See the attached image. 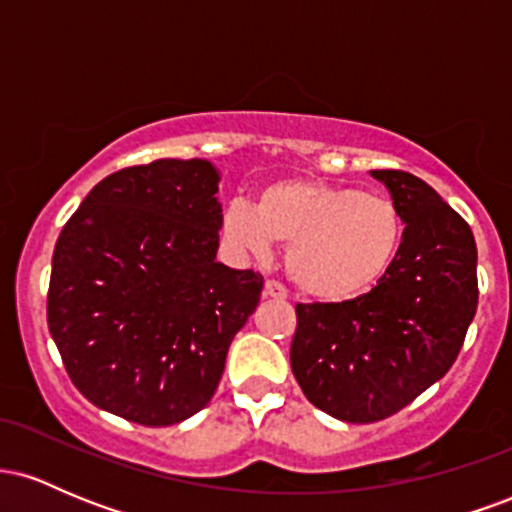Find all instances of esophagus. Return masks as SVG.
Instances as JSON below:
<instances>
[{
    "mask_svg": "<svg viewBox=\"0 0 512 512\" xmlns=\"http://www.w3.org/2000/svg\"><path fill=\"white\" fill-rule=\"evenodd\" d=\"M262 293H264V298H276V301H284V298L289 296V293H286V286L279 284L276 279L264 281V291Z\"/></svg>",
    "mask_w": 512,
    "mask_h": 512,
    "instance_id": "obj_1",
    "label": "esophagus"
}]
</instances>
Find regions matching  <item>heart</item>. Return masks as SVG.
<instances>
[{"mask_svg": "<svg viewBox=\"0 0 512 512\" xmlns=\"http://www.w3.org/2000/svg\"><path fill=\"white\" fill-rule=\"evenodd\" d=\"M223 238L240 252L267 257L289 245L293 284L317 301L339 303L373 289L402 243V216L390 199L322 180H279L257 207L236 199L223 209Z\"/></svg>", "mask_w": 512, "mask_h": 512, "instance_id": "b5f03b06", "label": "heart"}]
</instances>
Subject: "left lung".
<instances>
[{
  "instance_id": "obj_1",
  "label": "left lung",
  "mask_w": 512,
  "mask_h": 512,
  "mask_svg": "<svg viewBox=\"0 0 512 512\" xmlns=\"http://www.w3.org/2000/svg\"><path fill=\"white\" fill-rule=\"evenodd\" d=\"M407 223L375 289L344 303L296 305L291 368L303 395L334 419L375 424L443 378L479 301L472 228L431 185L373 170Z\"/></svg>"
}]
</instances>
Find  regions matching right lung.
<instances>
[{
	"label": "right lung",
	"mask_w": 512,
	"mask_h": 512,
	"mask_svg": "<svg viewBox=\"0 0 512 512\" xmlns=\"http://www.w3.org/2000/svg\"><path fill=\"white\" fill-rule=\"evenodd\" d=\"M219 173L158 158L108 175L64 223L48 327L76 390L142 426L209 404L264 279L216 262Z\"/></svg>",
	"instance_id": "1"
}]
</instances>
